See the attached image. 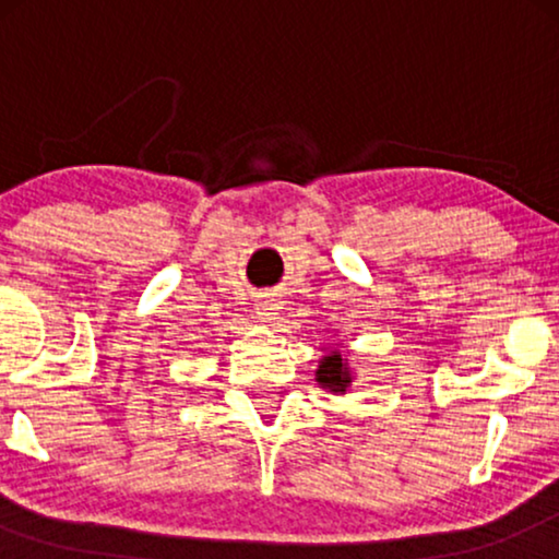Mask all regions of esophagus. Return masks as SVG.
<instances>
[{
	"label": "esophagus",
	"instance_id": "esophagus-1",
	"mask_svg": "<svg viewBox=\"0 0 559 559\" xmlns=\"http://www.w3.org/2000/svg\"><path fill=\"white\" fill-rule=\"evenodd\" d=\"M274 310H277V300H272V297H262V300H257V312L262 318L270 320L274 316Z\"/></svg>",
	"mask_w": 559,
	"mask_h": 559
}]
</instances>
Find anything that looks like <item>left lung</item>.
Wrapping results in <instances>:
<instances>
[{
	"label": "left lung",
	"mask_w": 559,
	"mask_h": 559,
	"mask_svg": "<svg viewBox=\"0 0 559 559\" xmlns=\"http://www.w3.org/2000/svg\"><path fill=\"white\" fill-rule=\"evenodd\" d=\"M323 350H325V356L320 358V364H318L316 381L323 389H331L333 394H346L350 381H354V373H350V369H348L346 354H343L335 343Z\"/></svg>",
	"instance_id": "8db88e82"
}]
</instances>
